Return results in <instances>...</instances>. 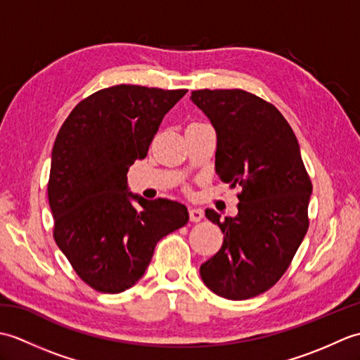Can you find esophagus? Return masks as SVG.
Returning a JSON list of instances; mask_svg holds the SVG:
<instances>
[{
    "label": "esophagus",
    "mask_w": 360,
    "mask_h": 360,
    "mask_svg": "<svg viewBox=\"0 0 360 360\" xmlns=\"http://www.w3.org/2000/svg\"><path fill=\"white\" fill-rule=\"evenodd\" d=\"M188 215L192 223H198V221H201L204 218V212L201 209H190Z\"/></svg>",
    "instance_id": "esophagus-1"
}]
</instances>
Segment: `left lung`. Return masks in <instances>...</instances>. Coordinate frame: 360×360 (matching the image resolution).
I'll return each instance as SVG.
<instances>
[{"label":"left lung","mask_w":360,"mask_h":360,"mask_svg":"<svg viewBox=\"0 0 360 360\" xmlns=\"http://www.w3.org/2000/svg\"><path fill=\"white\" fill-rule=\"evenodd\" d=\"M190 98L217 131V174L243 188L235 218L205 210L224 241L200 274L217 295L246 300L292 262L308 232L312 184L292 128L272 103L243 89H200Z\"/></svg>","instance_id":"left-lung-1"}]
</instances>
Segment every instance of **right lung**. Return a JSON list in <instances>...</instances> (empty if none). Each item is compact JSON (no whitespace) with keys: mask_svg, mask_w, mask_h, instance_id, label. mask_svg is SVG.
<instances>
[{"mask_svg":"<svg viewBox=\"0 0 360 360\" xmlns=\"http://www.w3.org/2000/svg\"><path fill=\"white\" fill-rule=\"evenodd\" d=\"M186 93L137 85L101 89L75 106L53 142L48 182L53 240L98 292L136 285L158 241L187 224L184 204L148 201L127 184L128 168L147 156L160 122Z\"/></svg>","mask_w":360,"mask_h":360,"instance_id":"1","label":"right lung"}]
</instances>
